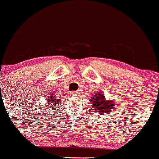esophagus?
Returning a JSON list of instances; mask_svg holds the SVG:
<instances>
[{"label":"esophagus","instance_id":"34e87169","mask_svg":"<svg viewBox=\"0 0 159 159\" xmlns=\"http://www.w3.org/2000/svg\"><path fill=\"white\" fill-rule=\"evenodd\" d=\"M70 94H71V95H78V93L77 91H74V92H72Z\"/></svg>","mask_w":159,"mask_h":159}]
</instances>
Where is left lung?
Masks as SVG:
<instances>
[{
    "label": "left lung",
    "instance_id": "1",
    "mask_svg": "<svg viewBox=\"0 0 159 159\" xmlns=\"http://www.w3.org/2000/svg\"><path fill=\"white\" fill-rule=\"evenodd\" d=\"M90 104L97 113L101 115L108 114L113 109L115 104L113 101H107L104 95L101 93H95L90 98Z\"/></svg>",
    "mask_w": 159,
    "mask_h": 159
}]
</instances>
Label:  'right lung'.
Instances as JSON below:
<instances>
[{"instance_id":"add662e5","label":"right lung","mask_w":159,"mask_h":159,"mask_svg":"<svg viewBox=\"0 0 159 159\" xmlns=\"http://www.w3.org/2000/svg\"><path fill=\"white\" fill-rule=\"evenodd\" d=\"M47 100L48 101H47V106H48L49 105L50 106L47 107V109L48 108H51V107H52V109L55 108V106H57L58 105V103L60 102L61 99H59V98H57L56 96H55V94H52V93H50L48 95V97H47Z\"/></svg>"}]
</instances>
